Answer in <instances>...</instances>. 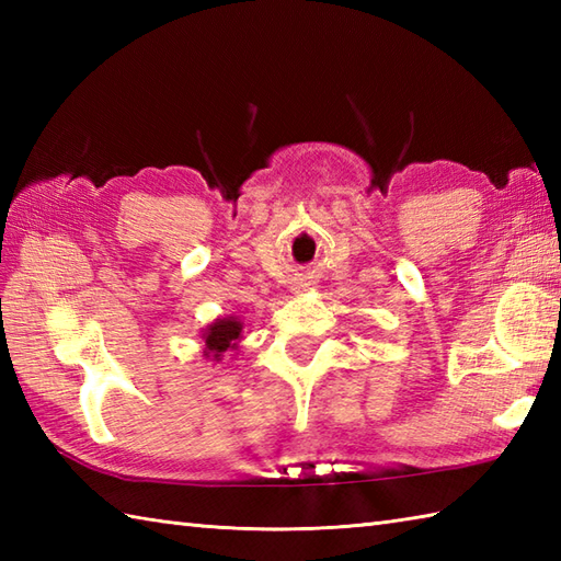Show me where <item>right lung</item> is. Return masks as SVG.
Segmentation results:
<instances>
[{
    "label": "right lung",
    "instance_id": "add662e5",
    "mask_svg": "<svg viewBox=\"0 0 561 561\" xmlns=\"http://www.w3.org/2000/svg\"><path fill=\"white\" fill-rule=\"evenodd\" d=\"M241 330L243 323L238 318H217L211 325H207L205 335V356H211L214 362H219L226 352L238 350V342H241Z\"/></svg>",
    "mask_w": 561,
    "mask_h": 561
}]
</instances>
